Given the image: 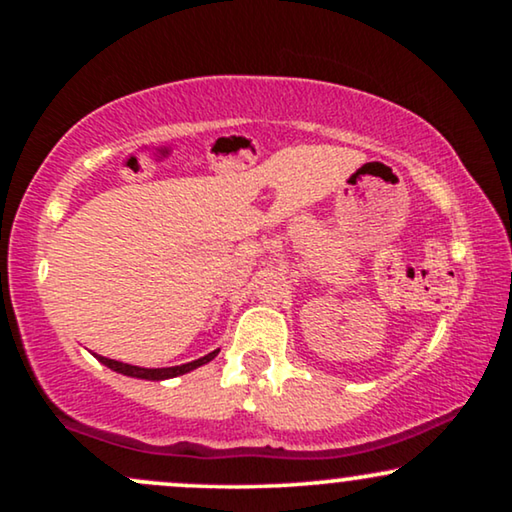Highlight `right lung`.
<instances>
[{"label":"right lung","instance_id":"obj_1","mask_svg":"<svg viewBox=\"0 0 512 512\" xmlns=\"http://www.w3.org/2000/svg\"><path fill=\"white\" fill-rule=\"evenodd\" d=\"M216 354H219V349H214V352L200 356V359H195V361H191V363H181V366H172V368H142V366H130V363L107 359V356H100V354H95V359L100 361V363H104V366H107V368L114 370V373H121V375H128V377H137V380L160 382V380H170V377H179V375L191 373V370L205 366V363L212 361Z\"/></svg>","mask_w":512,"mask_h":512}]
</instances>
